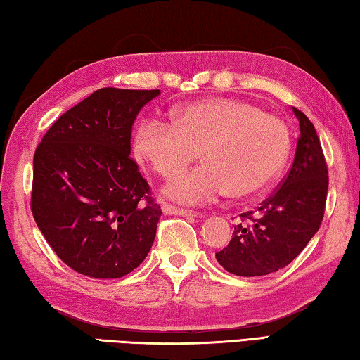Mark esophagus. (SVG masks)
<instances>
[{"label": "esophagus", "instance_id": "34e87169", "mask_svg": "<svg viewBox=\"0 0 360 360\" xmlns=\"http://www.w3.org/2000/svg\"><path fill=\"white\" fill-rule=\"evenodd\" d=\"M162 212H163V214H174V216H186V217H187V216H191V217H197V216H198V212L174 208V206L167 205V203L162 205Z\"/></svg>", "mask_w": 360, "mask_h": 360}]
</instances>
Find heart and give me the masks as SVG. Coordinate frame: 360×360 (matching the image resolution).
I'll use <instances>...</instances> for the list:
<instances>
[{
  "label": "heart",
  "mask_w": 360,
  "mask_h": 360,
  "mask_svg": "<svg viewBox=\"0 0 360 360\" xmlns=\"http://www.w3.org/2000/svg\"><path fill=\"white\" fill-rule=\"evenodd\" d=\"M289 148L281 119L231 98L182 106L173 112V122L144 119L133 136L135 155L165 179L184 172L202 152L205 165L163 188L179 205H200L225 192L246 198L264 191L281 173Z\"/></svg>",
  "instance_id": "heart-1"
}]
</instances>
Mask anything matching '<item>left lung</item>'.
Listing matches in <instances>:
<instances>
[{
    "mask_svg": "<svg viewBox=\"0 0 360 360\" xmlns=\"http://www.w3.org/2000/svg\"><path fill=\"white\" fill-rule=\"evenodd\" d=\"M300 127L290 172L281 187L257 208L243 212L227 248L216 252L236 276H264L288 266L318 233L327 200V165L314 125L292 108Z\"/></svg>",
    "mask_w": 360,
    "mask_h": 360,
    "instance_id": "left-lung-1",
    "label": "left lung"
}]
</instances>
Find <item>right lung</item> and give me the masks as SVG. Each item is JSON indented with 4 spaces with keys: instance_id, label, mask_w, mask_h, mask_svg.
<instances>
[{
    "instance_id": "1",
    "label": "right lung",
    "mask_w": 360,
    "mask_h": 360,
    "mask_svg": "<svg viewBox=\"0 0 360 360\" xmlns=\"http://www.w3.org/2000/svg\"><path fill=\"white\" fill-rule=\"evenodd\" d=\"M160 90L100 89L60 115L36 148L32 211L81 275L114 279L148 257L160 206L130 158L131 125Z\"/></svg>"
}]
</instances>
